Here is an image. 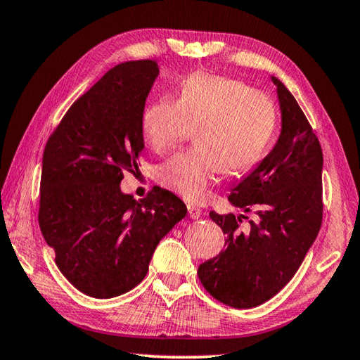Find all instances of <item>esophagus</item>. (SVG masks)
I'll return each instance as SVG.
<instances>
[{
	"label": "esophagus",
	"mask_w": 360,
	"mask_h": 360,
	"mask_svg": "<svg viewBox=\"0 0 360 360\" xmlns=\"http://www.w3.org/2000/svg\"><path fill=\"white\" fill-rule=\"evenodd\" d=\"M187 212L191 219H198L200 216H202V210L197 208V206H193V205H187Z\"/></svg>",
	"instance_id": "esophagus-1"
}]
</instances>
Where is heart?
Returning a JSON list of instances; mask_svg holds the SVG:
<instances>
[{
	"mask_svg": "<svg viewBox=\"0 0 360 360\" xmlns=\"http://www.w3.org/2000/svg\"><path fill=\"white\" fill-rule=\"evenodd\" d=\"M278 111L270 95L238 79L195 72L178 98H160L144 109L143 135L157 154L184 139L195 127L197 148L179 152L157 168L163 187L192 203L205 202L224 173L252 168L276 130Z\"/></svg>",
	"mask_w": 360,
	"mask_h": 360,
	"instance_id": "heart-1",
	"label": "heart"
}]
</instances>
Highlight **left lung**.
<instances>
[{
    "label": "left lung",
    "instance_id": "left-lung-1",
    "mask_svg": "<svg viewBox=\"0 0 360 360\" xmlns=\"http://www.w3.org/2000/svg\"><path fill=\"white\" fill-rule=\"evenodd\" d=\"M276 85L281 135L254 172L231 188L230 203L257 219L210 217L222 229L224 251L198 266L203 288L233 308H252L276 295L295 275L322 224V149L307 115L285 85Z\"/></svg>",
    "mask_w": 360,
    "mask_h": 360
}]
</instances>
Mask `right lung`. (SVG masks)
<instances>
[{
  "instance_id": "1",
  "label": "right lung",
  "mask_w": 360,
  "mask_h": 360,
  "mask_svg": "<svg viewBox=\"0 0 360 360\" xmlns=\"http://www.w3.org/2000/svg\"><path fill=\"white\" fill-rule=\"evenodd\" d=\"M154 60L109 70L72 103L42 155L39 227L63 276L82 294L112 298L143 281L160 240L187 208L165 188L136 202L122 193L138 168Z\"/></svg>"
}]
</instances>
